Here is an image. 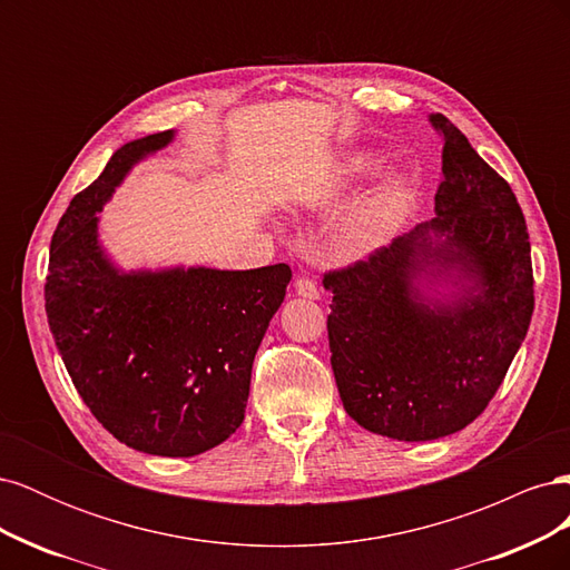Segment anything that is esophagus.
<instances>
[{
    "label": "esophagus",
    "mask_w": 570,
    "mask_h": 570,
    "mask_svg": "<svg viewBox=\"0 0 570 570\" xmlns=\"http://www.w3.org/2000/svg\"><path fill=\"white\" fill-rule=\"evenodd\" d=\"M295 292L304 299H318V295H321L318 285L312 278H306V275H299V278L295 281Z\"/></svg>",
    "instance_id": "esophagus-1"
}]
</instances>
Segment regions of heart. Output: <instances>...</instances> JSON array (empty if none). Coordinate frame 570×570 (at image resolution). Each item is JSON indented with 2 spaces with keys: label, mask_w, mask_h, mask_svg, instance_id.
<instances>
[{
  "label": "heart",
  "mask_w": 570,
  "mask_h": 570,
  "mask_svg": "<svg viewBox=\"0 0 570 570\" xmlns=\"http://www.w3.org/2000/svg\"><path fill=\"white\" fill-rule=\"evenodd\" d=\"M409 204V189L404 183H392L385 193L375 199L373 209L368 216L361 220L356 239H361L364 245H373L381 239L387 230H392L400 218L406 212Z\"/></svg>",
  "instance_id": "obj_1"
}]
</instances>
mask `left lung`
<instances>
[{
    "label": "left lung",
    "mask_w": 570,
    "mask_h": 570,
    "mask_svg": "<svg viewBox=\"0 0 570 570\" xmlns=\"http://www.w3.org/2000/svg\"><path fill=\"white\" fill-rule=\"evenodd\" d=\"M428 120L442 137L438 218L323 275L344 411L371 433L404 442L452 435L488 409L534 308L528 226L511 185L450 118ZM430 234L445 243L433 248ZM428 263L461 267L479 295L456 307L421 305L412 278Z\"/></svg>",
    "instance_id": "1"
}]
</instances>
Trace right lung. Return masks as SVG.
Here are the masks:
<instances>
[{
    "instance_id": "add662e5",
    "label": "right lung",
    "mask_w": 570,
    "mask_h": 570,
    "mask_svg": "<svg viewBox=\"0 0 570 570\" xmlns=\"http://www.w3.org/2000/svg\"><path fill=\"white\" fill-rule=\"evenodd\" d=\"M174 132L120 147L51 235L45 308L63 366L92 416L132 450L195 456L245 421L252 364L292 278L252 271L116 273L97 212L126 170Z\"/></svg>"
}]
</instances>
